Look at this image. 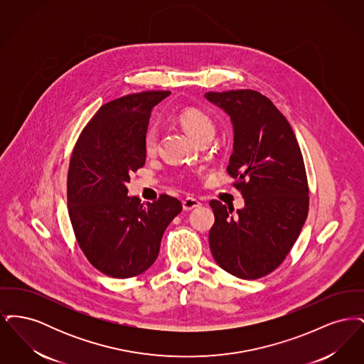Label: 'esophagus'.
I'll return each instance as SVG.
<instances>
[{"label":"esophagus","instance_id":"34e87169","mask_svg":"<svg viewBox=\"0 0 364 364\" xmlns=\"http://www.w3.org/2000/svg\"><path fill=\"white\" fill-rule=\"evenodd\" d=\"M200 206H202V203L198 199H195V198H186L183 200V208L186 211H190L192 208H200Z\"/></svg>","mask_w":364,"mask_h":364}]
</instances>
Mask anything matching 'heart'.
Wrapping results in <instances>:
<instances>
[{
  "label": "heart",
  "instance_id": "heart-1",
  "mask_svg": "<svg viewBox=\"0 0 364 364\" xmlns=\"http://www.w3.org/2000/svg\"><path fill=\"white\" fill-rule=\"evenodd\" d=\"M177 122L186 129L188 135L198 141L208 136L213 138L215 131V125L213 119L210 117V114L198 107L183 109L177 116ZM156 147H158V131L154 125H151L146 129L143 135V149L146 154L151 156L156 153Z\"/></svg>",
  "mask_w": 364,
  "mask_h": 364
}]
</instances>
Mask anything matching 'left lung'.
Returning a JSON list of instances; mask_svg holds the SVG:
<instances>
[{"mask_svg":"<svg viewBox=\"0 0 364 364\" xmlns=\"http://www.w3.org/2000/svg\"><path fill=\"white\" fill-rule=\"evenodd\" d=\"M230 116L233 153L226 172L245 206L233 214L211 200L213 258L225 272L257 279L274 272L297 240L309 214V183L292 127L274 104L254 90L206 92Z\"/></svg>","mask_w":364,"mask_h":364,"instance_id":"left-lung-1","label":"left lung"}]
</instances>
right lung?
Segmentation results:
<instances>
[{
    "label": "right lung",
    "instance_id": "1",
    "mask_svg": "<svg viewBox=\"0 0 364 364\" xmlns=\"http://www.w3.org/2000/svg\"><path fill=\"white\" fill-rule=\"evenodd\" d=\"M171 91H143L102 105L70 156L67 196L76 242L88 262L113 278L141 274L156 262L165 229L183 210L162 193L129 198V173L146 162L143 135L151 109Z\"/></svg>",
    "mask_w": 364,
    "mask_h": 364
}]
</instances>
